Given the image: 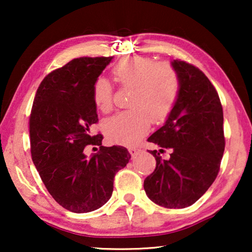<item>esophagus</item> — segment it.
Returning <instances> with one entry per match:
<instances>
[{
	"mask_svg": "<svg viewBox=\"0 0 252 252\" xmlns=\"http://www.w3.org/2000/svg\"><path fill=\"white\" fill-rule=\"evenodd\" d=\"M128 151L132 156H135V155L139 154L140 149H137V148H135V147H130V148H128Z\"/></svg>",
	"mask_w": 252,
	"mask_h": 252,
	"instance_id": "obj_1",
	"label": "esophagus"
}]
</instances>
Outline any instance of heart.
<instances>
[{"label": "heart", "mask_w": 252, "mask_h": 252, "mask_svg": "<svg viewBox=\"0 0 252 252\" xmlns=\"http://www.w3.org/2000/svg\"><path fill=\"white\" fill-rule=\"evenodd\" d=\"M116 80L124 87L133 88L129 98L132 109L106 119L103 132L110 142L132 146L154 123H163L177 103L180 81L170 64L156 63L153 58L126 57L112 68ZM94 104L108 113L113 106V88L105 78L95 80L92 89Z\"/></svg>", "instance_id": "obj_1"}]
</instances>
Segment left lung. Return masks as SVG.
Listing matches in <instances>:
<instances>
[{"label": "left lung", "mask_w": 252, "mask_h": 252, "mask_svg": "<svg viewBox=\"0 0 252 252\" xmlns=\"http://www.w3.org/2000/svg\"><path fill=\"white\" fill-rule=\"evenodd\" d=\"M172 67L180 91L166 122L148 141L160 147L150 151L156 168L144 180L146 194L167 209H184L201 198L220 170L225 136L220 98L211 81L194 65L174 60ZM171 149L168 160L159 156Z\"/></svg>", "instance_id": "obj_1"}]
</instances>
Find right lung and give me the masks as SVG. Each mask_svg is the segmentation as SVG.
<instances>
[{"instance_id": "obj_1", "label": "right lung", "mask_w": 252, "mask_h": 252, "mask_svg": "<svg viewBox=\"0 0 252 252\" xmlns=\"http://www.w3.org/2000/svg\"><path fill=\"white\" fill-rule=\"evenodd\" d=\"M112 58L72 60L50 72L34 97L30 116L32 160L49 194L71 212H91L104 205L112 195L116 173L130 159L126 148L103 147L102 134L92 133L98 122L93 85ZM86 145L100 150L87 158Z\"/></svg>"}]
</instances>
